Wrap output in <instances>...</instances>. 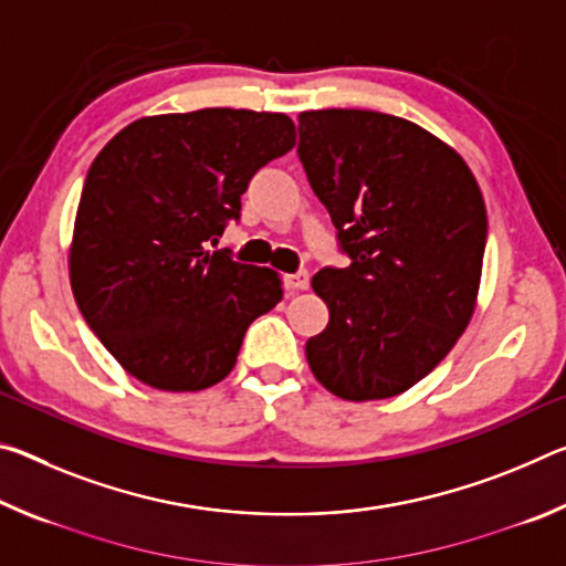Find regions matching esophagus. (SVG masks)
I'll use <instances>...</instances> for the list:
<instances>
[{"label":"esophagus","mask_w":566,"mask_h":566,"mask_svg":"<svg viewBox=\"0 0 566 566\" xmlns=\"http://www.w3.org/2000/svg\"><path fill=\"white\" fill-rule=\"evenodd\" d=\"M306 286H310V272H306V270L286 274V290H290V292H304Z\"/></svg>","instance_id":"obj_1"}]
</instances>
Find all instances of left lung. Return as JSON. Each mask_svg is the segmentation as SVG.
I'll return each instance as SVG.
<instances>
[{
    "instance_id": "8db88e82",
    "label": "left lung",
    "mask_w": 566,
    "mask_h": 566,
    "mask_svg": "<svg viewBox=\"0 0 566 566\" xmlns=\"http://www.w3.org/2000/svg\"><path fill=\"white\" fill-rule=\"evenodd\" d=\"M296 151L352 260L312 276L329 322L306 342V361L339 399L397 397L472 322L486 244L482 189L454 147L395 114L302 112Z\"/></svg>"
}]
</instances>
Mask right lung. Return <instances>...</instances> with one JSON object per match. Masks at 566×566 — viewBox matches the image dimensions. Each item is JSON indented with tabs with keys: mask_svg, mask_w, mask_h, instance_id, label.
<instances>
[{
	"mask_svg": "<svg viewBox=\"0 0 566 566\" xmlns=\"http://www.w3.org/2000/svg\"><path fill=\"white\" fill-rule=\"evenodd\" d=\"M296 145L282 112L209 107L132 122L92 161L70 284L92 332L142 385L214 387L244 332L282 302L270 266L209 252L249 179Z\"/></svg>",
	"mask_w": 566,
	"mask_h": 566,
	"instance_id": "add662e5",
	"label": "right lung"
}]
</instances>
